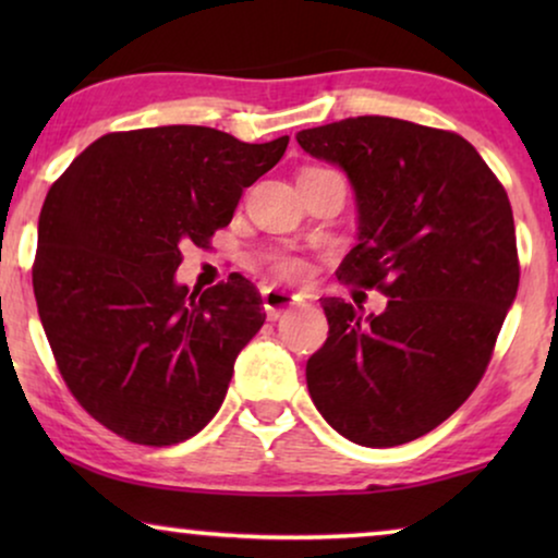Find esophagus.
Masks as SVG:
<instances>
[{"label": "esophagus", "mask_w": 558, "mask_h": 558, "mask_svg": "<svg viewBox=\"0 0 558 558\" xmlns=\"http://www.w3.org/2000/svg\"><path fill=\"white\" fill-rule=\"evenodd\" d=\"M262 296H264V310L266 315H269V319H279L287 310H292L294 304L300 302V296L287 292V289L281 287H264Z\"/></svg>", "instance_id": "34e87169"}]
</instances>
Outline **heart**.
Wrapping results in <instances>:
<instances>
[{
  "mask_svg": "<svg viewBox=\"0 0 558 558\" xmlns=\"http://www.w3.org/2000/svg\"><path fill=\"white\" fill-rule=\"evenodd\" d=\"M277 271L284 274V277H292V274L300 271V262H294V258H277Z\"/></svg>",
  "mask_w": 558,
  "mask_h": 558,
  "instance_id": "heart-1",
  "label": "heart"
}]
</instances>
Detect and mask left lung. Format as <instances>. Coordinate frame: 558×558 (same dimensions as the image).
Here are the masks:
<instances>
[{
    "label": "left lung",
    "mask_w": 558,
    "mask_h": 558,
    "mask_svg": "<svg viewBox=\"0 0 558 558\" xmlns=\"http://www.w3.org/2000/svg\"><path fill=\"white\" fill-rule=\"evenodd\" d=\"M296 142L353 187L357 246L338 277L391 296L380 315L325 296L310 396L355 445H407L452 416L490 363L521 277L508 195L468 140L414 121L342 119Z\"/></svg>",
    "instance_id": "1"
}]
</instances>
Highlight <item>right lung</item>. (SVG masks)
Wrapping results in <instances>:
<instances>
[{"instance_id":"obj_1","label":"right lung","mask_w":558,"mask_h":558,"mask_svg":"<svg viewBox=\"0 0 558 558\" xmlns=\"http://www.w3.org/2000/svg\"><path fill=\"white\" fill-rule=\"evenodd\" d=\"M289 136L248 144L208 126L104 134L43 203L33 287L60 376L106 429L136 445L195 437L226 399L233 363L262 330L248 279L190 292L182 246L231 223L243 187Z\"/></svg>"}]
</instances>
